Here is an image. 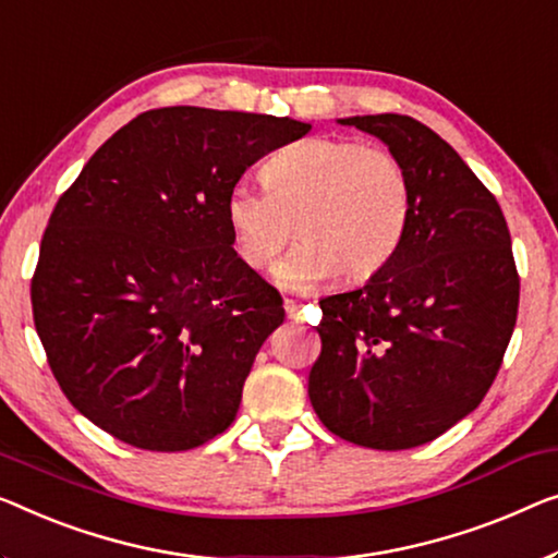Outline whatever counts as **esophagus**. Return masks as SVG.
I'll list each match as a JSON object with an SVG mask.
<instances>
[{"mask_svg": "<svg viewBox=\"0 0 558 558\" xmlns=\"http://www.w3.org/2000/svg\"><path fill=\"white\" fill-rule=\"evenodd\" d=\"M282 305H286V313H288V318L290 320H293V323H298V320H301V303H295V301H290V298H288V301L286 303H282Z\"/></svg>", "mask_w": 558, "mask_h": 558, "instance_id": "esophagus-1", "label": "esophagus"}]
</instances>
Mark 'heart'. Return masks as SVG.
Masks as SVG:
<instances>
[{
    "mask_svg": "<svg viewBox=\"0 0 558 558\" xmlns=\"http://www.w3.org/2000/svg\"><path fill=\"white\" fill-rule=\"evenodd\" d=\"M263 185L235 182L226 197L232 245L282 290L311 293L340 272L348 282L378 276L403 245L413 215L411 178L393 153L343 137H311L265 162Z\"/></svg>",
    "mask_w": 558,
    "mask_h": 558,
    "instance_id": "heart-1",
    "label": "heart"
}]
</instances>
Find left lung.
Returning <instances> with one entry per match:
<instances>
[{
    "mask_svg": "<svg viewBox=\"0 0 558 558\" xmlns=\"http://www.w3.org/2000/svg\"><path fill=\"white\" fill-rule=\"evenodd\" d=\"M338 122L403 162L413 215L378 276L320 301L307 396L330 434L403 451L484 401L517 326L519 272L501 207L446 140L405 114Z\"/></svg>",
    "mask_w": 558,
    "mask_h": 558,
    "instance_id": "1",
    "label": "left lung"
}]
</instances>
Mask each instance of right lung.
I'll return each mask as SVG.
<instances>
[{"label":"right lung","mask_w":558,"mask_h":558,"mask_svg":"<svg viewBox=\"0 0 558 558\" xmlns=\"http://www.w3.org/2000/svg\"><path fill=\"white\" fill-rule=\"evenodd\" d=\"M311 124L162 107L89 157L54 205L32 278V313L70 403L145 451L222 434L265 338L286 311L240 260L228 190Z\"/></svg>","instance_id":"add662e5"}]
</instances>
